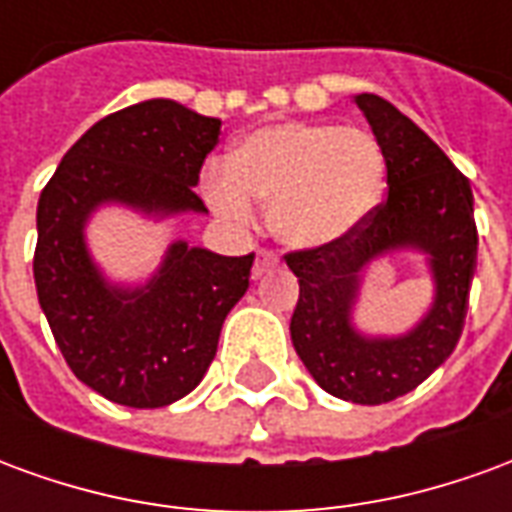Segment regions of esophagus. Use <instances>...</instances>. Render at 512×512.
<instances>
[{
	"label": "esophagus",
	"mask_w": 512,
	"mask_h": 512,
	"mask_svg": "<svg viewBox=\"0 0 512 512\" xmlns=\"http://www.w3.org/2000/svg\"><path fill=\"white\" fill-rule=\"evenodd\" d=\"M277 266V257L271 255V252H257V260H255V266H252V279H260L263 274H266L268 268H274Z\"/></svg>",
	"instance_id": "esophagus-1"
}]
</instances>
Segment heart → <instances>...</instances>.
<instances>
[{
  "label": "heart",
  "mask_w": 512,
  "mask_h": 512,
  "mask_svg": "<svg viewBox=\"0 0 512 512\" xmlns=\"http://www.w3.org/2000/svg\"><path fill=\"white\" fill-rule=\"evenodd\" d=\"M386 161L373 136L321 123H274L244 136L230 164L202 172L211 208L230 222L271 205V233L290 249H321L354 233L384 191Z\"/></svg>",
  "instance_id": "heart-1"
}]
</instances>
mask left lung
I'll list each match as a JSON object with an SVG mask.
<instances>
[{
	"label": "left lung",
	"instance_id": "8db88e82",
	"mask_svg": "<svg viewBox=\"0 0 512 512\" xmlns=\"http://www.w3.org/2000/svg\"><path fill=\"white\" fill-rule=\"evenodd\" d=\"M354 104L384 153L389 194L348 238L285 257L299 277L290 340L329 395L381 406L417 389L461 340L477 268V227L472 186L444 150L384 98L362 93ZM400 254L422 256L429 268V310L406 333H365L355 323V307L366 271Z\"/></svg>",
	"mask_w": 512,
	"mask_h": 512
}]
</instances>
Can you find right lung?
Returning <instances> with one entry per match:
<instances>
[{"instance_id": "1", "label": "right lung", "mask_w": 512, "mask_h": 512, "mask_svg": "<svg viewBox=\"0 0 512 512\" xmlns=\"http://www.w3.org/2000/svg\"><path fill=\"white\" fill-rule=\"evenodd\" d=\"M219 134V117L169 98L139 101L87 128L40 194V310L73 376L112 403L161 408L200 384L255 255L178 238L153 274L123 282L95 260L87 227L112 205L153 222L208 213L194 186Z\"/></svg>"}]
</instances>
